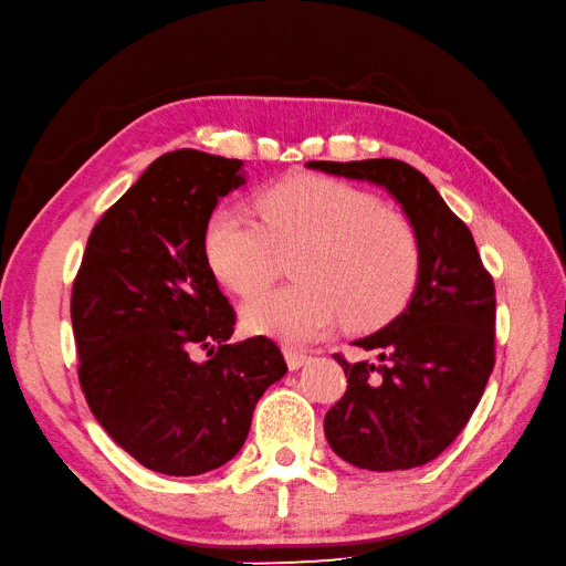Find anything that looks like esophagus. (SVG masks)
<instances>
[{"instance_id": "1", "label": "esophagus", "mask_w": 566, "mask_h": 566, "mask_svg": "<svg viewBox=\"0 0 566 566\" xmlns=\"http://www.w3.org/2000/svg\"><path fill=\"white\" fill-rule=\"evenodd\" d=\"M283 353H285V363H287V367H291V369H300L302 365L310 360V355L305 350H297L293 346H285Z\"/></svg>"}]
</instances>
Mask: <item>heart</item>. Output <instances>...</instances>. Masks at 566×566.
I'll use <instances>...</instances> for the list:
<instances>
[{"label":"heart","mask_w":566,"mask_h":566,"mask_svg":"<svg viewBox=\"0 0 566 566\" xmlns=\"http://www.w3.org/2000/svg\"><path fill=\"white\" fill-rule=\"evenodd\" d=\"M261 223L218 206L203 228V256L228 291L252 297L291 256L293 285L247 302L250 334L305 343L343 316L379 326L406 305L418 275L416 232L367 191L319 175H293L259 195Z\"/></svg>","instance_id":"1"}]
</instances>
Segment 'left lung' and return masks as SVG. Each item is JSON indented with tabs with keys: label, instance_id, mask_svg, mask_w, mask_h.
Returning <instances> with one entry per match:
<instances>
[{
	"label": "left lung",
	"instance_id": "1",
	"mask_svg": "<svg viewBox=\"0 0 566 566\" xmlns=\"http://www.w3.org/2000/svg\"><path fill=\"white\" fill-rule=\"evenodd\" d=\"M307 168L379 185L401 203L418 242L406 310L353 346L377 360L334 355L348 389L324 434L365 471H408L437 459L471 420L494 367V283L475 240L420 170L403 160H312Z\"/></svg>",
	"mask_w": 566,
	"mask_h": 566
}]
</instances>
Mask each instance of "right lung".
I'll list each match as a JSON object with an SVG mask.
<instances>
[{
	"label": "right lung",
	"instance_id": "add662e5",
	"mask_svg": "<svg viewBox=\"0 0 566 566\" xmlns=\"http://www.w3.org/2000/svg\"><path fill=\"white\" fill-rule=\"evenodd\" d=\"M242 185V160L195 148L160 156L95 223L72 287L88 408L163 475L228 463L256 401L287 371L266 336L228 343L235 310L203 256L206 220Z\"/></svg>",
	"mask_w": 566,
	"mask_h": 566
}]
</instances>
